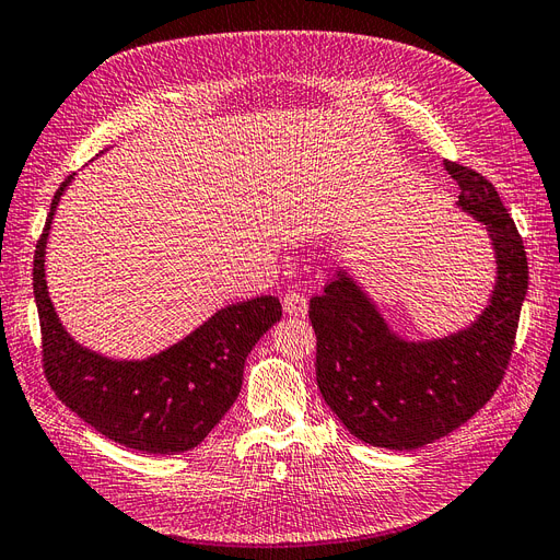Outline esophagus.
<instances>
[{"label": "esophagus", "mask_w": 560, "mask_h": 560, "mask_svg": "<svg viewBox=\"0 0 560 560\" xmlns=\"http://www.w3.org/2000/svg\"><path fill=\"white\" fill-rule=\"evenodd\" d=\"M282 308H284V313L303 317L308 313V299L299 292H287L282 296Z\"/></svg>", "instance_id": "esophagus-1"}]
</instances>
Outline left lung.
<instances>
[{"label":"left lung","mask_w":560,"mask_h":560,"mask_svg":"<svg viewBox=\"0 0 560 560\" xmlns=\"http://www.w3.org/2000/svg\"><path fill=\"white\" fill-rule=\"evenodd\" d=\"M444 165L460 186L457 206L486 224L498 254L495 292L483 315L448 338L409 343L387 329L346 273L311 299L319 393L348 432L371 446L413 451L460 428L495 395L516 343L528 292L521 233L481 173L455 161Z\"/></svg>","instance_id":"obj_1"}]
</instances>
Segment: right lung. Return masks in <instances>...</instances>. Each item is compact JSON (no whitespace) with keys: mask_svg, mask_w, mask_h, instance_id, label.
<instances>
[{"mask_svg":"<svg viewBox=\"0 0 560 560\" xmlns=\"http://www.w3.org/2000/svg\"><path fill=\"white\" fill-rule=\"evenodd\" d=\"M70 179L50 200L32 268L46 381L67 409L116 444L147 453L189 451L238 397L247 354L282 317L280 301L257 296L233 303L184 341L142 362H114L81 348L58 322L44 280L50 219Z\"/></svg>","mask_w":560,"mask_h":560,"instance_id":"add662e5","label":"right lung"}]
</instances>
